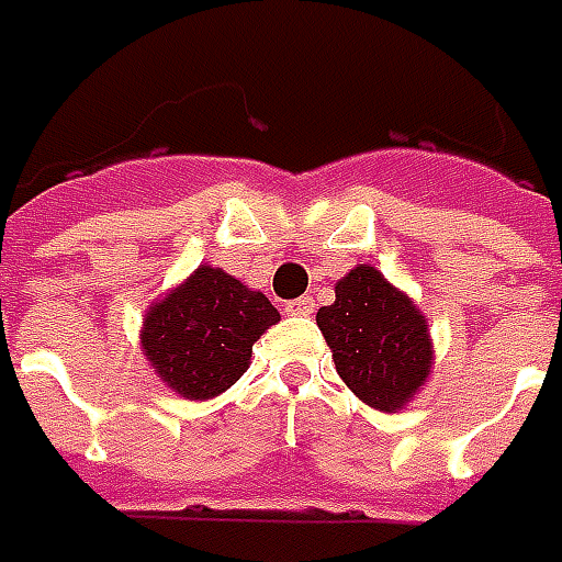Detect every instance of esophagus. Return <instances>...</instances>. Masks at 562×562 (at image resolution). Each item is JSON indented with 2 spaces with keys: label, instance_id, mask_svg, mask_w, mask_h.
I'll return each mask as SVG.
<instances>
[{
  "label": "esophagus",
  "instance_id": "1",
  "mask_svg": "<svg viewBox=\"0 0 562 562\" xmlns=\"http://www.w3.org/2000/svg\"><path fill=\"white\" fill-rule=\"evenodd\" d=\"M284 312H288L290 317H305V314L314 312V300H312V296H300V300H290L288 305H284Z\"/></svg>",
  "mask_w": 562,
  "mask_h": 562
}]
</instances>
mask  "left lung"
Masks as SVG:
<instances>
[{
    "mask_svg": "<svg viewBox=\"0 0 562 562\" xmlns=\"http://www.w3.org/2000/svg\"><path fill=\"white\" fill-rule=\"evenodd\" d=\"M317 326L336 372L366 405L396 412L427 381V321L372 266H357L338 281L336 302L317 312Z\"/></svg>",
    "mask_w": 562,
    "mask_h": 562,
    "instance_id": "left-lung-1",
    "label": "left lung"
}]
</instances>
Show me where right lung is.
<instances>
[{"instance_id":"1","label":"right lung","mask_w":562,"mask_h":562,"mask_svg":"<svg viewBox=\"0 0 562 562\" xmlns=\"http://www.w3.org/2000/svg\"><path fill=\"white\" fill-rule=\"evenodd\" d=\"M278 317L262 293L224 269L202 266L147 312L142 348L175 393L211 400L245 375L254 341Z\"/></svg>"}]
</instances>
